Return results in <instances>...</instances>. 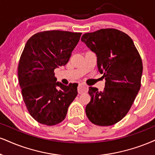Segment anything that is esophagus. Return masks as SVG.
<instances>
[{
	"label": "esophagus",
	"mask_w": 155,
	"mask_h": 155,
	"mask_svg": "<svg viewBox=\"0 0 155 155\" xmlns=\"http://www.w3.org/2000/svg\"><path fill=\"white\" fill-rule=\"evenodd\" d=\"M88 91V87L85 85H83V84H80L79 86H78V93L79 94H82L83 93H86Z\"/></svg>",
	"instance_id": "1"
}]
</instances>
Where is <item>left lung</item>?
Returning <instances> with one entry per match:
<instances>
[{
    "label": "left lung",
    "mask_w": 155,
    "mask_h": 155,
    "mask_svg": "<svg viewBox=\"0 0 155 155\" xmlns=\"http://www.w3.org/2000/svg\"><path fill=\"white\" fill-rule=\"evenodd\" d=\"M81 41L95 53L98 71L106 80L103 91L89 87L87 117L95 125H114L127 115L138 94L142 58L131 37L116 28L84 34Z\"/></svg>",
    "instance_id": "8db88e82"
}]
</instances>
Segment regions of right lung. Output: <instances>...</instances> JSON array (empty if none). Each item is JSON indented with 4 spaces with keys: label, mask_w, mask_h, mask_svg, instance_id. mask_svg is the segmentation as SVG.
<instances>
[{
    "label": "right lung",
    "mask_w": 155,
    "mask_h": 155,
    "mask_svg": "<svg viewBox=\"0 0 155 155\" xmlns=\"http://www.w3.org/2000/svg\"><path fill=\"white\" fill-rule=\"evenodd\" d=\"M81 34L41 31L25 45L18 63V82L28 113L40 124L54 126L62 122L77 96V84L56 82L54 70L68 62Z\"/></svg>",
    "instance_id": "1"
}]
</instances>
